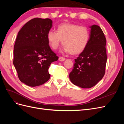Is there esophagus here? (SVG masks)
Returning <instances> with one entry per match:
<instances>
[{"instance_id":"34e87169","label":"esophagus","mask_w":124,"mask_h":124,"mask_svg":"<svg viewBox=\"0 0 124 124\" xmlns=\"http://www.w3.org/2000/svg\"><path fill=\"white\" fill-rule=\"evenodd\" d=\"M65 60V58H64V57H59V61H60V62H63V61H64Z\"/></svg>"}]
</instances>
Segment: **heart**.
<instances>
[{"label": "heart", "mask_w": 124, "mask_h": 124, "mask_svg": "<svg viewBox=\"0 0 124 124\" xmlns=\"http://www.w3.org/2000/svg\"><path fill=\"white\" fill-rule=\"evenodd\" d=\"M90 38L88 29L83 26L71 23H62L57 28V32L50 31L47 33L48 44L56 50L62 42L63 51L72 55L81 53L87 47Z\"/></svg>", "instance_id": "obj_1"}]
</instances>
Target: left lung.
Returning <instances> with one entry per match:
<instances>
[{
  "mask_svg": "<svg viewBox=\"0 0 124 124\" xmlns=\"http://www.w3.org/2000/svg\"><path fill=\"white\" fill-rule=\"evenodd\" d=\"M90 38L87 47L75 59L71 82L83 88H89L102 79L105 74L107 61L106 38L99 26L90 27Z\"/></svg>",
  "mask_w": 124,
  "mask_h": 124,
  "instance_id": "left-lung-1",
  "label": "left lung"
}]
</instances>
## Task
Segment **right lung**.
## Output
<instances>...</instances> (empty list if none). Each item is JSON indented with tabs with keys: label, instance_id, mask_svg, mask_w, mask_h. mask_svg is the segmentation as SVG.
I'll use <instances>...</instances> for the list:
<instances>
[{
	"label": "right lung",
	"instance_id": "obj_1",
	"mask_svg": "<svg viewBox=\"0 0 124 124\" xmlns=\"http://www.w3.org/2000/svg\"><path fill=\"white\" fill-rule=\"evenodd\" d=\"M52 26L50 18H35L26 23L17 34L13 63L20 80L29 86H39L49 80L48 68L58 59L47 40Z\"/></svg>",
	"mask_w": 124,
	"mask_h": 124
}]
</instances>
